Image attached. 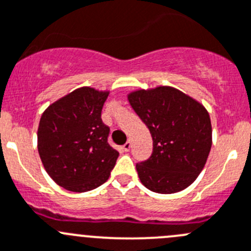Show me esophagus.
<instances>
[{
    "instance_id": "esophagus-1",
    "label": "esophagus",
    "mask_w": 251,
    "mask_h": 251,
    "mask_svg": "<svg viewBox=\"0 0 251 251\" xmlns=\"http://www.w3.org/2000/svg\"><path fill=\"white\" fill-rule=\"evenodd\" d=\"M130 148H131V141L128 140L127 142H126L125 145H124V150H125L126 152H128V151H130Z\"/></svg>"
}]
</instances>
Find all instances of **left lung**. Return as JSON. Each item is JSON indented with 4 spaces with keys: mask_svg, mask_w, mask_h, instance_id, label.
I'll list each match as a JSON object with an SVG mask.
<instances>
[{
    "mask_svg": "<svg viewBox=\"0 0 251 251\" xmlns=\"http://www.w3.org/2000/svg\"><path fill=\"white\" fill-rule=\"evenodd\" d=\"M127 100L153 140L150 159L136 164L141 182L158 194L179 193L190 186L212 146L207 109L170 86L132 91Z\"/></svg>",
    "mask_w": 251,
    "mask_h": 251,
    "instance_id": "8db88e82",
    "label": "left lung"
}]
</instances>
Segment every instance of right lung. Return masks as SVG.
Segmentation results:
<instances>
[{
	"instance_id": "add662e5",
	"label": "right lung",
	"mask_w": 251,
	"mask_h": 251,
	"mask_svg": "<svg viewBox=\"0 0 251 251\" xmlns=\"http://www.w3.org/2000/svg\"><path fill=\"white\" fill-rule=\"evenodd\" d=\"M109 91L81 87L45 109L38 151L51 179L69 191L86 193L109 179L119 152L108 143L101 109Z\"/></svg>"
}]
</instances>
